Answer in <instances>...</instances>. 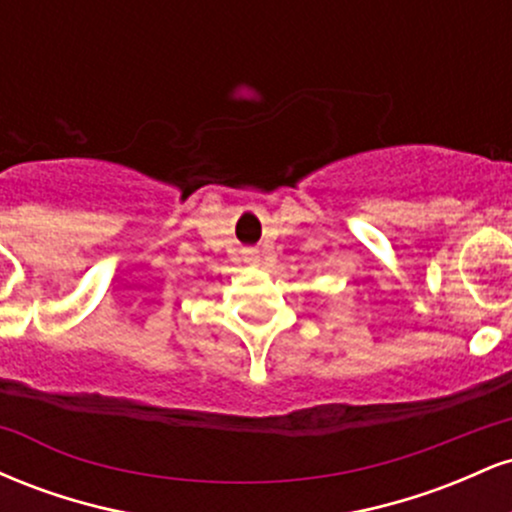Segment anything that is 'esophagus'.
<instances>
[{"label": "esophagus", "mask_w": 512, "mask_h": 512, "mask_svg": "<svg viewBox=\"0 0 512 512\" xmlns=\"http://www.w3.org/2000/svg\"><path fill=\"white\" fill-rule=\"evenodd\" d=\"M243 255H245V260H248L250 264H257V262H260V255H257V250H255V248H248V250L243 252Z\"/></svg>", "instance_id": "esophagus-1"}]
</instances>
